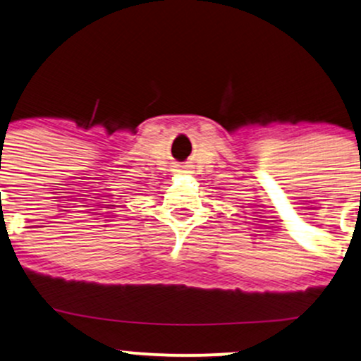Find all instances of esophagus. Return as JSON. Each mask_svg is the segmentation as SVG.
I'll return each instance as SVG.
<instances>
[{"label":"esophagus","instance_id":"esophagus-1","mask_svg":"<svg viewBox=\"0 0 361 361\" xmlns=\"http://www.w3.org/2000/svg\"><path fill=\"white\" fill-rule=\"evenodd\" d=\"M177 169H179V172H184L185 171V165H179V167H177Z\"/></svg>","mask_w":361,"mask_h":361}]
</instances>
